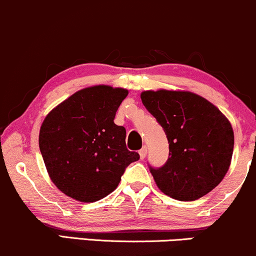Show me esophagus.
Returning a JSON list of instances; mask_svg holds the SVG:
<instances>
[{
	"instance_id": "obj_1",
	"label": "esophagus",
	"mask_w": 256,
	"mask_h": 256,
	"mask_svg": "<svg viewBox=\"0 0 256 256\" xmlns=\"http://www.w3.org/2000/svg\"><path fill=\"white\" fill-rule=\"evenodd\" d=\"M146 152H148V149H146V146H143V148L140 150V158H144L146 156Z\"/></svg>"
}]
</instances>
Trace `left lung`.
Returning a JSON list of instances; mask_svg holds the SVG:
<instances>
[{
  "instance_id": "left-lung-1",
  "label": "left lung",
  "mask_w": 256,
  "mask_h": 256,
  "mask_svg": "<svg viewBox=\"0 0 256 256\" xmlns=\"http://www.w3.org/2000/svg\"><path fill=\"white\" fill-rule=\"evenodd\" d=\"M140 98L170 143L167 162L150 167L158 189L179 201H195L212 192L231 165L234 136L228 119L192 91L146 90Z\"/></svg>"
}]
</instances>
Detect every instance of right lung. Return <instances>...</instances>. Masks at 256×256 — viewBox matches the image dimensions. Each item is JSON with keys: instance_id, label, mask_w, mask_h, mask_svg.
Masks as SVG:
<instances>
[{"instance_id": "1", "label": "right lung", "mask_w": 256, "mask_h": 256, "mask_svg": "<svg viewBox=\"0 0 256 256\" xmlns=\"http://www.w3.org/2000/svg\"><path fill=\"white\" fill-rule=\"evenodd\" d=\"M128 91L110 85L84 88L49 112L40 130L49 177L68 198L95 202L116 189L125 168L140 158L126 148L124 126L114 124Z\"/></svg>"}]
</instances>
